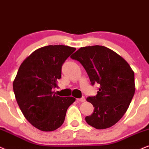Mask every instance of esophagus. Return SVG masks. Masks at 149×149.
Returning <instances> with one entry per match:
<instances>
[{
  "mask_svg": "<svg viewBox=\"0 0 149 149\" xmlns=\"http://www.w3.org/2000/svg\"><path fill=\"white\" fill-rule=\"evenodd\" d=\"M78 101L82 102H83L85 101V98H84V97H81V98H78Z\"/></svg>",
  "mask_w": 149,
  "mask_h": 149,
  "instance_id": "1",
  "label": "esophagus"
}]
</instances>
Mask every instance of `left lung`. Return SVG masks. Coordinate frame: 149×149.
<instances>
[{
  "instance_id": "obj_1",
  "label": "left lung",
  "mask_w": 149,
  "mask_h": 149,
  "mask_svg": "<svg viewBox=\"0 0 149 149\" xmlns=\"http://www.w3.org/2000/svg\"><path fill=\"white\" fill-rule=\"evenodd\" d=\"M71 58L83 66L92 85L100 84L97 95L86 98L94 111L86 117V122L97 129L116 125L135 93L134 72L130 65L117 53L100 45L81 47Z\"/></svg>"
}]
</instances>
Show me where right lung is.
I'll return each mask as SVG.
<instances>
[{
    "instance_id": "obj_1",
    "label": "right lung",
    "mask_w": 149,
    "mask_h": 149,
    "mask_svg": "<svg viewBox=\"0 0 149 149\" xmlns=\"http://www.w3.org/2000/svg\"><path fill=\"white\" fill-rule=\"evenodd\" d=\"M76 49L49 45L34 51L20 65L13 82L17 103L25 118L42 131L63 125L67 109L76 99L53 91L61 78L62 66Z\"/></svg>"
}]
</instances>
